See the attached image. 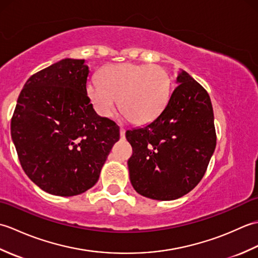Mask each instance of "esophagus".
Returning <instances> with one entry per match:
<instances>
[{
  "label": "esophagus",
  "instance_id": "obj_1",
  "mask_svg": "<svg viewBox=\"0 0 258 258\" xmlns=\"http://www.w3.org/2000/svg\"><path fill=\"white\" fill-rule=\"evenodd\" d=\"M119 135H120V139H125V130L124 128L119 130Z\"/></svg>",
  "mask_w": 258,
  "mask_h": 258
}]
</instances>
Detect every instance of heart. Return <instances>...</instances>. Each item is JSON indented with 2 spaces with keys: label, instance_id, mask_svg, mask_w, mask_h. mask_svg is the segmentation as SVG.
I'll list each match as a JSON object with an SVG mask.
<instances>
[{
  "label": "heart",
  "instance_id": "obj_1",
  "mask_svg": "<svg viewBox=\"0 0 258 258\" xmlns=\"http://www.w3.org/2000/svg\"><path fill=\"white\" fill-rule=\"evenodd\" d=\"M86 93L95 112L109 117L117 106L134 124H146L162 112L169 93V76L158 65H107L100 81L92 80Z\"/></svg>",
  "mask_w": 258,
  "mask_h": 258
}]
</instances>
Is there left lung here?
Listing matches in <instances>:
<instances>
[{"label": "left lung", "instance_id": "obj_1", "mask_svg": "<svg viewBox=\"0 0 258 258\" xmlns=\"http://www.w3.org/2000/svg\"><path fill=\"white\" fill-rule=\"evenodd\" d=\"M176 83L154 120L125 134L133 149L127 162L131 183L152 200H177L193 189L216 146L208 93L185 71Z\"/></svg>", "mask_w": 258, "mask_h": 258}]
</instances>
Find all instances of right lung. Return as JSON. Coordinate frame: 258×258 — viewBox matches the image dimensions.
<instances>
[{
  "instance_id": "add662e5",
  "label": "right lung",
  "mask_w": 258,
  "mask_h": 258,
  "mask_svg": "<svg viewBox=\"0 0 258 258\" xmlns=\"http://www.w3.org/2000/svg\"><path fill=\"white\" fill-rule=\"evenodd\" d=\"M84 59L64 58L33 74L21 91L11 135L21 166L47 193L74 196L96 184L119 127L98 116L86 93Z\"/></svg>"
}]
</instances>
